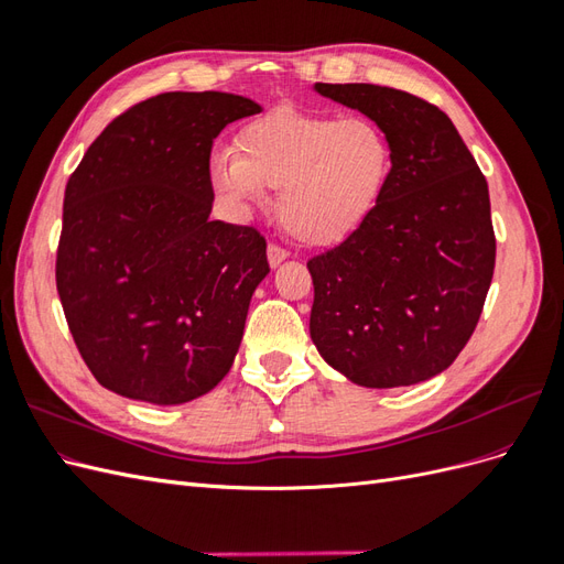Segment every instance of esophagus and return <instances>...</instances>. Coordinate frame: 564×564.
<instances>
[{"label":"esophagus","mask_w":564,"mask_h":564,"mask_svg":"<svg viewBox=\"0 0 564 564\" xmlns=\"http://www.w3.org/2000/svg\"><path fill=\"white\" fill-rule=\"evenodd\" d=\"M286 259H289V253H286L282 247L268 245V263H270V268H278V265L284 263Z\"/></svg>","instance_id":"esophagus-1"}]
</instances>
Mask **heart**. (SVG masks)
I'll return each instance as SVG.
<instances>
[{
  "instance_id": "obj_1",
  "label": "heart",
  "mask_w": 564,
  "mask_h": 564,
  "mask_svg": "<svg viewBox=\"0 0 564 564\" xmlns=\"http://www.w3.org/2000/svg\"><path fill=\"white\" fill-rule=\"evenodd\" d=\"M390 169L392 148L373 119L278 106L237 129L235 152H216L209 178L237 209L261 207L268 187H280L284 230L305 247H334L377 212Z\"/></svg>"
}]
</instances>
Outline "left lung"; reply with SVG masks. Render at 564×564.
<instances>
[{
    "mask_svg": "<svg viewBox=\"0 0 564 564\" xmlns=\"http://www.w3.org/2000/svg\"><path fill=\"white\" fill-rule=\"evenodd\" d=\"M392 148L386 193L344 245L315 256L311 338L357 386L398 388L445 371L468 344L494 275L489 191L440 108L377 84H322Z\"/></svg>",
    "mask_w": 564,
    "mask_h": 564,
    "instance_id": "1",
    "label": "left lung"
}]
</instances>
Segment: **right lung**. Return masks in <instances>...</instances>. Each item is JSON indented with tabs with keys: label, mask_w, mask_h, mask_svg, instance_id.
Segmentation results:
<instances>
[{
	"label": "right lung",
	"mask_w": 564,
	"mask_h": 564,
	"mask_svg": "<svg viewBox=\"0 0 564 564\" xmlns=\"http://www.w3.org/2000/svg\"><path fill=\"white\" fill-rule=\"evenodd\" d=\"M251 98L172 91L104 129L67 181L56 286L96 381L183 404L218 386L270 272L253 228L212 220L209 158Z\"/></svg>",
	"instance_id": "1"
}]
</instances>
